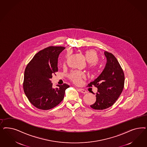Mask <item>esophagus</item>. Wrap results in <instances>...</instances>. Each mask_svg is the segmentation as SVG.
Masks as SVG:
<instances>
[{"label":"esophagus","mask_w":147,"mask_h":147,"mask_svg":"<svg viewBox=\"0 0 147 147\" xmlns=\"http://www.w3.org/2000/svg\"><path fill=\"white\" fill-rule=\"evenodd\" d=\"M78 90H79L81 92L83 93V94H86V93H87V91H86V90H84V89H83L79 88V89H78Z\"/></svg>","instance_id":"esophagus-1"}]
</instances>
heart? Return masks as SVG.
<instances>
[{
    "instance_id": "1",
    "label": "heart",
    "mask_w": 147,
    "mask_h": 147,
    "mask_svg": "<svg viewBox=\"0 0 147 147\" xmlns=\"http://www.w3.org/2000/svg\"><path fill=\"white\" fill-rule=\"evenodd\" d=\"M84 56L86 61L89 63L91 69L95 68L96 64L98 62V56L97 52L93 50H88L84 52ZM69 56V53L66 54L65 59ZM83 77V74L80 71H72L69 75V77L74 83L78 84L80 83L81 78Z\"/></svg>"
}]
</instances>
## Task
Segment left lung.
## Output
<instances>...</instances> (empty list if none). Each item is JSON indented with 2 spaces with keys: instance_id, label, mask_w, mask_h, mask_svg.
Listing matches in <instances>:
<instances>
[{
  "instance_id": "1",
  "label": "left lung",
  "mask_w": 147,
  "mask_h": 147,
  "mask_svg": "<svg viewBox=\"0 0 147 147\" xmlns=\"http://www.w3.org/2000/svg\"><path fill=\"white\" fill-rule=\"evenodd\" d=\"M107 63L103 71L95 81L90 82L97 88L95 103L90 107L95 110H103L112 106L123 91L124 75L116 58L110 52L105 51Z\"/></svg>"
}]
</instances>
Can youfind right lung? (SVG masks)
<instances>
[{
	"instance_id": "add662e5",
	"label": "right lung",
	"mask_w": 147,
	"mask_h": 147,
	"mask_svg": "<svg viewBox=\"0 0 147 147\" xmlns=\"http://www.w3.org/2000/svg\"><path fill=\"white\" fill-rule=\"evenodd\" d=\"M65 47H49L37 53L24 72L23 89L31 104L38 109L49 110L62 102L69 85H57L53 88L50 81L58 71V58Z\"/></svg>"
}]
</instances>
